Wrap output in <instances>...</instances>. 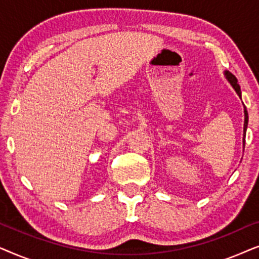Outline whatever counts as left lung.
<instances>
[{
    "label": "left lung",
    "mask_w": 259,
    "mask_h": 259,
    "mask_svg": "<svg viewBox=\"0 0 259 259\" xmlns=\"http://www.w3.org/2000/svg\"><path fill=\"white\" fill-rule=\"evenodd\" d=\"M226 79L230 82V84L233 87V90L236 91V93L239 95V98L242 99V92H240V87L239 84L237 83V79L236 76L231 74L228 70H225L224 72ZM247 121H249V115H247V111H246V107L244 106V133H243V145H245V134H246V128H247Z\"/></svg>",
    "instance_id": "1"
}]
</instances>
